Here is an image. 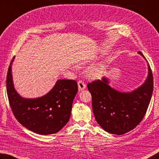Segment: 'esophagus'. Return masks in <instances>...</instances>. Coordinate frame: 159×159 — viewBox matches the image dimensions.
I'll list each match as a JSON object with an SVG mask.
<instances>
[{"label": "esophagus", "mask_w": 159, "mask_h": 159, "mask_svg": "<svg viewBox=\"0 0 159 159\" xmlns=\"http://www.w3.org/2000/svg\"><path fill=\"white\" fill-rule=\"evenodd\" d=\"M78 87H79V90L81 91L86 88V85L83 80H79V81L78 82Z\"/></svg>", "instance_id": "34e87169"}]
</instances>
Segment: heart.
I'll return each instance as SVG.
<instances>
[{
	"instance_id": "b5f03b06",
	"label": "heart",
	"mask_w": 159,
	"mask_h": 159,
	"mask_svg": "<svg viewBox=\"0 0 159 159\" xmlns=\"http://www.w3.org/2000/svg\"><path fill=\"white\" fill-rule=\"evenodd\" d=\"M84 63V62H83L82 64ZM103 73H104V66L102 63H99L89 70L88 75L92 79H99L103 76Z\"/></svg>"
}]
</instances>
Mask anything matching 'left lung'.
<instances>
[{"label": "left lung", "instance_id": "obj_1", "mask_svg": "<svg viewBox=\"0 0 159 159\" xmlns=\"http://www.w3.org/2000/svg\"><path fill=\"white\" fill-rule=\"evenodd\" d=\"M145 60L141 52H138ZM148 74L142 85L131 92H120L109 85L110 79L103 77L88 85L92 95L95 120L105 131L125 134L138 125L145 116L152 96L154 81L148 62Z\"/></svg>", "mask_w": 159, "mask_h": 159}]
</instances>
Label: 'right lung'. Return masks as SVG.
Segmentation results:
<instances>
[{"label": "right lung", "mask_w": 159, "mask_h": 159, "mask_svg": "<svg viewBox=\"0 0 159 159\" xmlns=\"http://www.w3.org/2000/svg\"><path fill=\"white\" fill-rule=\"evenodd\" d=\"M7 75V93L16 119L30 131L40 135L56 134L70 120L72 103L78 92L74 80H57L51 90L37 98L22 97L14 88L11 65Z\"/></svg>", "instance_id": "obj_1"}]
</instances>
